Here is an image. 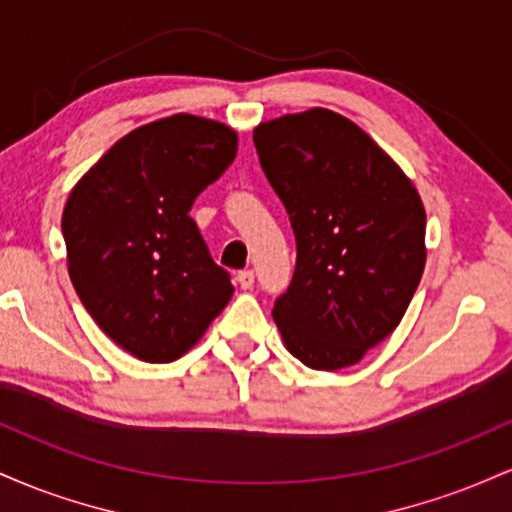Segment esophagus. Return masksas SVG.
<instances>
[{
  "label": "esophagus",
  "mask_w": 512,
  "mask_h": 512,
  "mask_svg": "<svg viewBox=\"0 0 512 512\" xmlns=\"http://www.w3.org/2000/svg\"><path fill=\"white\" fill-rule=\"evenodd\" d=\"M238 284L240 289H252V286H255V272H252V269H243V272H238Z\"/></svg>",
  "instance_id": "1"
}]
</instances>
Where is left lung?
<instances>
[{
	"mask_svg": "<svg viewBox=\"0 0 512 512\" xmlns=\"http://www.w3.org/2000/svg\"><path fill=\"white\" fill-rule=\"evenodd\" d=\"M296 236V272L274 303L286 349L315 370L354 366L395 332L426 264V211L402 168L327 108L252 132Z\"/></svg>",
	"mask_w": 512,
	"mask_h": 512,
	"instance_id": "8db88e82",
	"label": "left lung"
}]
</instances>
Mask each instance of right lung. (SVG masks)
I'll list each match as a JSON object with an SVG mask.
<instances>
[{"label":"right lung","mask_w":512,"mask_h":512,"mask_svg":"<svg viewBox=\"0 0 512 512\" xmlns=\"http://www.w3.org/2000/svg\"><path fill=\"white\" fill-rule=\"evenodd\" d=\"M236 151L238 134L221 122L163 117L110 146L64 204L74 289L139 361L187 354L231 301V276L211 260L190 209Z\"/></svg>","instance_id":"right-lung-1"}]
</instances>
